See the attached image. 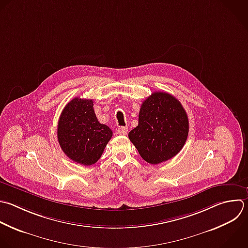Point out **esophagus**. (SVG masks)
Returning <instances> with one entry per match:
<instances>
[{
    "instance_id": "esophagus-1",
    "label": "esophagus",
    "mask_w": 248,
    "mask_h": 248,
    "mask_svg": "<svg viewBox=\"0 0 248 248\" xmlns=\"http://www.w3.org/2000/svg\"><path fill=\"white\" fill-rule=\"evenodd\" d=\"M117 133H118L119 135L125 136V135H127V133H128V128L121 126V127H119V128L117 129Z\"/></svg>"
}]
</instances>
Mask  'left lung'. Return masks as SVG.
<instances>
[{
    "mask_svg": "<svg viewBox=\"0 0 248 248\" xmlns=\"http://www.w3.org/2000/svg\"><path fill=\"white\" fill-rule=\"evenodd\" d=\"M188 132V116L180 102L169 93L154 92L141 104L139 125L128 136L141 158L157 165L182 149Z\"/></svg>",
    "mask_w": 248,
    "mask_h": 248,
    "instance_id": "8db88e82",
    "label": "left lung"
}]
</instances>
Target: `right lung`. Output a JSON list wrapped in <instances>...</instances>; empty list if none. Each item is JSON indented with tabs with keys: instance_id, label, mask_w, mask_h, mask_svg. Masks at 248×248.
Returning <instances> with one entry per match:
<instances>
[{
	"instance_id": "add662e5",
	"label": "right lung",
	"mask_w": 248,
	"mask_h": 248,
	"mask_svg": "<svg viewBox=\"0 0 248 248\" xmlns=\"http://www.w3.org/2000/svg\"><path fill=\"white\" fill-rule=\"evenodd\" d=\"M93 101L75 98L64 108L57 128V138L64 153L83 166L95 164L112 137L108 126L101 124Z\"/></svg>"
}]
</instances>
